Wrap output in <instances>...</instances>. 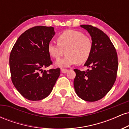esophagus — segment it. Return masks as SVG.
Here are the masks:
<instances>
[{"label":"esophagus","mask_w":129,"mask_h":129,"mask_svg":"<svg viewBox=\"0 0 129 129\" xmlns=\"http://www.w3.org/2000/svg\"><path fill=\"white\" fill-rule=\"evenodd\" d=\"M68 71H69V70H67V69H61V72H62V73H67V72Z\"/></svg>","instance_id":"esophagus-1"}]
</instances>
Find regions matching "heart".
Here are the masks:
<instances>
[{"label":"heart","mask_w":129,"mask_h":129,"mask_svg":"<svg viewBox=\"0 0 129 129\" xmlns=\"http://www.w3.org/2000/svg\"><path fill=\"white\" fill-rule=\"evenodd\" d=\"M57 44L50 42L47 50L49 55L59 59L66 51L64 58L57 60L56 66L68 67L76 63H83L89 59L93 50V41L84 33L75 29H66L56 37Z\"/></svg>","instance_id":"heart-1"}]
</instances>
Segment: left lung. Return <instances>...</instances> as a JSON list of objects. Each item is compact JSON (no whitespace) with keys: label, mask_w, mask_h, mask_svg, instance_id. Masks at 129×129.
Wrapping results in <instances>:
<instances>
[{"label":"left lung","mask_w":129,"mask_h":129,"mask_svg":"<svg viewBox=\"0 0 129 129\" xmlns=\"http://www.w3.org/2000/svg\"><path fill=\"white\" fill-rule=\"evenodd\" d=\"M93 41V50L84 66L86 71L75 69L74 87L80 98L96 101L104 98L113 87L117 76L118 61L115 47L103 31L90 25H82Z\"/></svg>","instance_id":"left-lung-1"}]
</instances>
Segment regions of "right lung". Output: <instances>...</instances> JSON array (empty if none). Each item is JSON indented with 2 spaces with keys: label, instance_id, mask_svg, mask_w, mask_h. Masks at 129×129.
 Instances as JSON below:
<instances>
[{
  "label": "right lung",
  "instance_id": "right-lung-1",
  "mask_svg": "<svg viewBox=\"0 0 129 129\" xmlns=\"http://www.w3.org/2000/svg\"><path fill=\"white\" fill-rule=\"evenodd\" d=\"M54 35L52 26H34L19 37L10 53L11 81L27 100L39 101L48 96L59 76V68L42 70L53 63L47 47Z\"/></svg>",
  "mask_w": 129,
  "mask_h": 129
}]
</instances>
